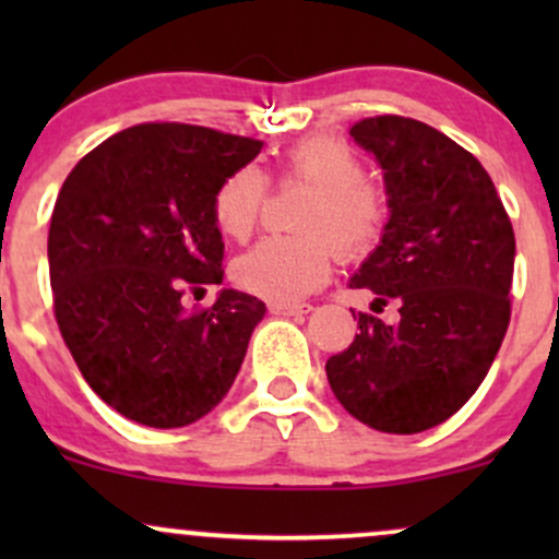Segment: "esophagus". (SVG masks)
Here are the masks:
<instances>
[{
	"label": "esophagus",
	"instance_id": "34e87169",
	"mask_svg": "<svg viewBox=\"0 0 559 559\" xmlns=\"http://www.w3.org/2000/svg\"><path fill=\"white\" fill-rule=\"evenodd\" d=\"M267 310H271L273 316H307L312 307L310 305H286V301H271V305H267Z\"/></svg>",
	"mask_w": 559,
	"mask_h": 559
}]
</instances>
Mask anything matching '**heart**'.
Wrapping results in <instances>:
<instances>
[{
	"instance_id": "b5f03b06",
	"label": "heart",
	"mask_w": 559,
	"mask_h": 559,
	"mask_svg": "<svg viewBox=\"0 0 559 559\" xmlns=\"http://www.w3.org/2000/svg\"><path fill=\"white\" fill-rule=\"evenodd\" d=\"M278 181L312 186L301 207L299 236H267L241 254L234 281L267 301H299L329 281L333 247L344 260H360L381 243L389 204L365 181V163L333 136L297 141L281 159ZM267 199V178L252 165L230 170L213 194V217L228 239L243 241L258 226Z\"/></svg>"
}]
</instances>
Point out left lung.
<instances>
[{
	"mask_svg": "<svg viewBox=\"0 0 559 559\" xmlns=\"http://www.w3.org/2000/svg\"><path fill=\"white\" fill-rule=\"evenodd\" d=\"M349 136L381 163L391 207L349 288H370L373 307L394 299L400 320L352 310L360 333L325 373L365 426L420 433L476 394L504 342L515 234L484 165L436 128L376 115Z\"/></svg>",
	"mask_w": 559,
	"mask_h": 559,
	"instance_id": "obj_1",
	"label": "left lung"
}]
</instances>
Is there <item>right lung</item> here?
I'll return each mask as SVG.
<instances>
[{"label":"right lung","instance_id":"1","mask_svg":"<svg viewBox=\"0 0 559 559\" xmlns=\"http://www.w3.org/2000/svg\"><path fill=\"white\" fill-rule=\"evenodd\" d=\"M262 141L189 123H141L79 159L49 226L55 320L99 400L150 428L207 415L239 373L265 305L223 288L213 194Z\"/></svg>","mask_w":559,"mask_h":559}]
</instances>
